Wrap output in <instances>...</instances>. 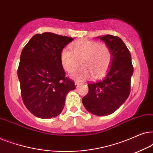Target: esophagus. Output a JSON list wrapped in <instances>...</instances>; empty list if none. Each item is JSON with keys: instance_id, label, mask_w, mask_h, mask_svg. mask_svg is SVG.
Segmentation results:
<instances>
[{"instance_id": "esophagus-1", "label": "esophagus", "mask_w": 153, "mask_h": 153, "mask_svg": "<svg viewBox=\"0 0 153 153\" xmlns=\"http://www.w3.org/2000/svg\"><path fill=\"white\" fill-rule=\"evenodd\" d=\"M75 85H76V87L77 88V87H79V85H80L81 84V83H80V82H79V81H75Z\"/></svg>"}]
</instances>
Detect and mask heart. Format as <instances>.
<instances>
[{
  "mask_svg": "<svg viewBox=\"0 0 153 153\" xmlns=\"http://www.w3.org/2000/svg\"><path fill=\"white\" fill-rule=\"evenodd\" d=\"M72 51L64 48L60 52V59L65 71L72 73L79 65L81 66L73 73L72 77L77 81H84L93 77L102 76L109 68L112 61V52L105 44L81 39L71 45Z\"/></svg>",
  "mask_w": 153,
  "mask_h": 153,
  "instance_id": "b5f03b06",
  "label": "heart"
}]
</instances>
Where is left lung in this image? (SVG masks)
Masks as SVG:
<instances>
[{"label":"left lung","instance_id":"obj_1","mask_svg":"<svg viewBox=\"0 0 153 153\" xmlns=\"http://www.w3.org/2000/svg\"><path fill=\"white\" fill-rule=\"evenodd\" d=\"M98 37L111 50L112 61L105 76L88 83L89 91L82 103L91 114L103 116L116 111L129 97L134 68L130 52L120 37L111 35Z\"/></svg>","mask_w":153,"mask_h":153}]
</instances>
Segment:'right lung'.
Returning a JSON list of instances; mask_svg holds the SVG:
<instances>
[{
	"label": "right lung",
	"mask_w": 153,
	"mask_h": 153,
	"mask_svg": "<svg viewBox=\"0 0 153 153\" xmlns=\"http://www.w3.org/2000/svg\"><path fill=\"white\" fill-rule=\"evenodd\" d=\"M52 33L33 36L23 49L17 70L24 104L31 114L49 119L62 112L69 92L76 88L65 77L62 49L73 40Z\"/></svg>",
	"instance_id": "add662e5"
}]
</instances>
